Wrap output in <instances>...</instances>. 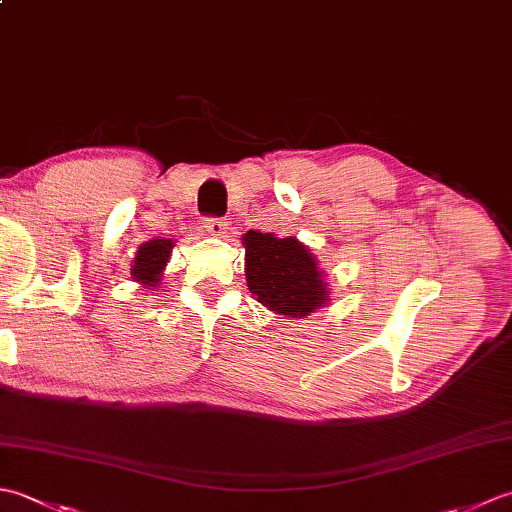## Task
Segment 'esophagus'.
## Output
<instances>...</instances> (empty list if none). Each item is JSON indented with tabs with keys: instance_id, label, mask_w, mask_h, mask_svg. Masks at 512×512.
Returning <instances> with one entry per match:
<instances>
[{
	"instance_id": "obj_1",
	"label": "esophagus",
	"mask_w": 512,
	"mask_h": 512,
	"mask_svg": "<svg viewBox=\"0 0 512 512\" xmlns=\"http://www.w3.org/2000/svg\"><path fill=\"white\" fill-rule=\"evenodd\" d=\"M204 228L209 231L211 235H224L226 228H228V222L224 220V217H206L204 220Z\"/></svg>"
}]
</instances>
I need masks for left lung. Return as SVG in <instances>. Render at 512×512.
Wrapping results in <instances>:
<instances>
[{"label":"left lung","mask_w":512,"mask_h":512,"mask_svg":"<svg viewBox=\"0 0 512 512\" xmlns=\"http://www.w3.org/2000/svg\"><path fill=\"white\" fill-rule=\"evenodd\" d=\"M244 244L248 290L259 303L279 314L308 317L328 301L317 262L295 237L248 231Z\"/></svg>","instance_id":"8db88e82"}]
</instances>
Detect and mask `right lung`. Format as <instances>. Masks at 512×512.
Returning a JSON list of instances; mask_svg holds the SVG:
<instances>
[{"label": "right lung", "mask_w": 512, "mask_h": 512, "mask_svg": "<svg viewBox=\"0 0 512 512\" xmlns=\"http://www.w3.org/2000/svg\"><path fill=\"white\" fill-rule=\"evenodd\" d=\"M173 242L171 239H151V242L140 246L136 253V262L132 268V275L136 281H143L147 286H156L158 277L165 270L169 255H171Z\"/></svg>", "instance_id": "1"}]
</instances>
